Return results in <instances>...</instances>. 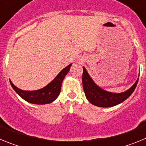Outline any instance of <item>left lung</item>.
<instances>
[{
	"label": "left lung",
	"mask_w": 146,
	"mask_h": 146,
	"mask_svg": "<svg viewBox=\"0 0 146 146\" xmlns=\"http://www.w3.org/2000/svg\"><path fill=\"white\" fill-rule=\"evenodd\" d=\"M82 68L83 73L82 81L86 99L89 102L99 108H110L123 102L131 96L138 82L139 77L135 84L127 91L122 93L110 92L98 86L89 75L86 68L84 66Z\"/></svg>",
	"instance_id": "left-lung-1"
}]
</instances>
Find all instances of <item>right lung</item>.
<instances>
[{
  "label": "right lung",
  "mask_w": 146,
  "mask_h": 146,
  "mask_svg": "<svg viewBox=\"0 0 146 146\" xmlns=\"http://www.w3.org/2000/svg\"><path fill=\"white\" fill-rule=\"evenodd\" d=\"M72 64H70L64 69H62L60 72H59V74L48 85L38 90L23 91L16 87L9 80L10 84L15 92L28 102L36 104H50L55 101L59 96L61 89L62 82L67 73L70 70Z\"/></svg>",
  "instance_id": "add662e5"
}]
</instances>
